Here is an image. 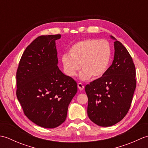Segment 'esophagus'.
Segmentation results:
<instances>
[{
    "label": "esophagus",
    "instance_id": "esophagus-1",
    "mask_svg": "<svg viewBox=\"0 0 148 148\" xmlns=\"http://www.w3.org/2000/svg\"><path fill=\"white\" fill-rule=\"evenodd\" d=\"M77 87H78V88H79V90H83L84 89V88L83 84L82 83H79L77 84Z\"/></svg>",
    "mask_w": 148,
    "mask_h": 148
}]
</instances>
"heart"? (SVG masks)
I'll return each instance as SVG.
<instances>
[{
    "label": "heart",
    "instance_id": "b5f03b06",
    "mask_svg": "<svg viewBox=\"0 0 148 148\" xmlns=\"http://www.w3.org/2000/svg\"><path fill=\"white\" fill-rule=\"evenodd\" d=\"M69 55H64L62 60L65 74L74 77L81 67L80 79H98L108 69L111 58V48L104 40L86 39L72 45Z\"/></svg>",
    "mask_w": 148,
    "mask_h": 148
}]
</instances>
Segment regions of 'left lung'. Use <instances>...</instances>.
Instances as JSON below:
<instances>
[{
  "label": "left lung",
  "mask_w": 148,
  "mask_h": 148,
  "mask_svg": "<svg viewBox=\"0 0 148 148\" xmlns=\"http://www.w3.org/2000/svg\"><path fill=\"white\" fill-rule=\"evenodd\" d=\"M111 38L114 37L111 36ZM112 65L102 77L85 86L89 118L100 127H110L129 110L136 88V67L126 48L116 40Z\"/></svg>",
  "instance_id": "left-lung-1"
}]
</instances>
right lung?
Masks as SVG:
<instances>
[{
    "label": "right lung",
    "instance_id": "add662e5",
    "mask_svg": "<svg viewBox=\"0 0 148 148\" xmlns=\"http://www.w3.org/2000/svg\"><path fill=\"white\" fill-rule=\"evenodd\" d=\"M56 35L40 36L27 47L16 72V96L25 115L34 123L53 128L67 118L77 83L58 67Z\"/></svg>",
    "mask_w": 148,
    "mask_h": 148
}]
</instances>
